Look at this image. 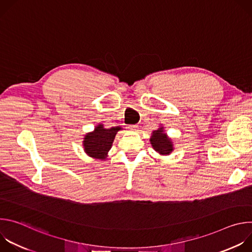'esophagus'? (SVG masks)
I'll return each mask as SVG.
<instances>
[{
  "label": "esophagus",
  "instance_id": "obj_1",
  "mask_svg": "<svg viewBox=\"0 0 252 252\" xmlns=\"http://www.w3.org/2000/svg\"><path fill=\"white\" fill-rule=\"evenodd\" d=\"M137 127H138V126H137L136 125H131V126H127V128H128L129 130H136Z\"/></svg>",
  "mask_w": 252,
  "mask_h": 252
}]
</instances>
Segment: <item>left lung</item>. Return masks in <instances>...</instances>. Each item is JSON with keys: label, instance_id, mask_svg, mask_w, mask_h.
<instances>
[{"label": "left lung", "instance_id": "1", "mask_svg": "<svg viewBox=\"0 0 252 252\" xmlns=\"http://www.w3.org/2000/svg\"><path fill=\"white\" fill-rule=\"evenodd\" d=\"M150 140L154 150L161 156H168L173 151V142L166 135L162 126L153 131Z\"/></svg>", "mask_w": 252, "mask_h": 252}]
</instances>
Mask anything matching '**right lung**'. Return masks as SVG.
<instances>
[{
    "instance_id": "right-lung-1",
    "label": "right lung",
    "mask_w": 252,
    "mask_h": 252,
    "mask_svg": "<svg viewBox=\"0 0 252 252\" xmlns=\"http://www.w3.org/2000/svg\"><path fill=\"white\" fill-rule=\"evenodd\" d=\"M121 129V126L104 128L101 124L96 126L94 131L87 133L84 137L83 146L86 154L96 159H105L117 132Z\"/></svg>"
}]
</instances>
